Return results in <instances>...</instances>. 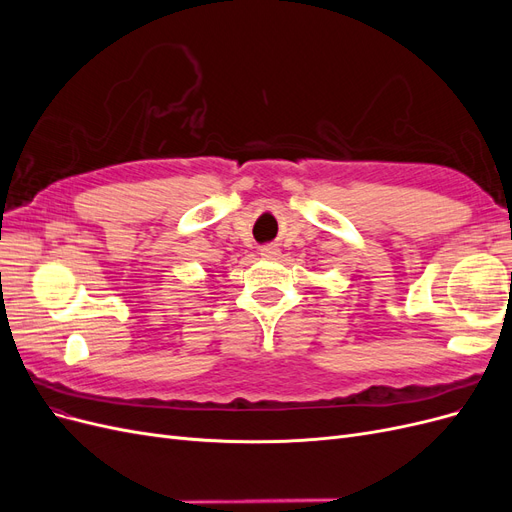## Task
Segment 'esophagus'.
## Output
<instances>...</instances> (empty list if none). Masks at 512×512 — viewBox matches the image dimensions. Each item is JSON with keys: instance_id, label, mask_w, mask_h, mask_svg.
Returning a JSON list of instances; mask_svg holds the SVG:
<instances>
[{"instance_id": "obj_1", "label": "esophagus", "mask_w": 512, "mask_h": 512, "mask_svg": "<svg viewBox=\"0 0 512 512\" xmlns=\"http://www.w3.org/2000/svg\"><path fill=\"white\" fill-rule=\"evenodd\" d=\"M277 254H280V250H277V247H273V245H265V247H262V250H260V256L267 258V260L277 258Z\"/></svg>"}]
</instances>
